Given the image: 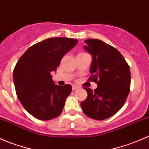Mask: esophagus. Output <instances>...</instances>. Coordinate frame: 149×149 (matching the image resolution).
<instances>
[{
	"mask_svg": "<svg viewBox=\"0 0 149 149\" xmlns=\"http://www.w3.org/2000/svg\"><path fill=\"white\" fill-rule=\"evenodd\" d=\"M78 88H79V87H78V86H73V87H72V90H73V91H76V90H77Z\"/></svg>",
	"mask_w": 149,
	"mask_h": 149,
	"instance_id": "34e87169",
	"label": "esophagus"
}]
</instances>
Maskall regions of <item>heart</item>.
Instances as JSON below:
<instances>
[{"label": "heart", "instance_id": "heart-1", "mask_svg": "<svg viewBox=\"0 0 149 149\" xmlns=\"http://www.w3.org/2000/svg\"><path fill=\"white\" fill-rule=\"evenodd\" d=\"M81 54H82V53H81Z\"/></svg>", "mask_w": 149, "mask_h": 149}]
</instances>
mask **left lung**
<instances>
[{"mask_svg": "<svg viewBox=\"0 0 149 149\" xmlns=\"http://www.w3.org/2000/svg\"><path fill=\"white\" fill-rule=\"evenodd\" d=\"M86 52L91 55L89 78L98 86L94 91L84 88L87 98L81 106L87 116L104 120L116 113L124 104L130 91L129 65L116 48L98 39L84 41Z\"/></svg>", "mask_w": 149, "mask_h": 149, "instance_id": "obj_1", "label": "left lung"}]
</instances>
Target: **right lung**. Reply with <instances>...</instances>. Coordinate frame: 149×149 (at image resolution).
<instances>
[{
  "mask_svg": "<svg viewBox=\"0 0 149 149\" xmlns=\"http://www.w3.org/2000/svg\"><path fill=\"white\" fill-rule=\"evenodd\" d=\"M77 43V39L50 38L30 47L17 62L13 70L17 96L38 119L51 120L61 113L72 87L55 84L51 73L56 71L64 55Z\"/></svg>",
  "mask_w": 149,
  "mask_h": 149,
  "instance_id": "add662e5",
  "label": "right lung"
}]
</instances>
